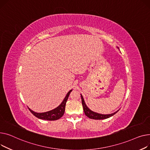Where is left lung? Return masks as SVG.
I'll use <instances>...</instances> for the list:
<instances>
[{
  "label": "left lung",
  "mask_w": 150,
  "mask_h": 150,
  "mask_svg": "<svg viewBox=\"0 0 150 150\" xmlns=\"http://www.w3.org/2000/svg\"><path fill=\"white\" fill-rule=\"evenodd\" d=\"M81 98H82V106H83V111L85 115L90 119H96V120H101V119H108L111 116H112L114 114H115L119 110H117V111L114 112L113 113L111 114H100V113H98L92 110H91L88 107L86 106V105L84 99L83 98L82 95L81 94Z\"/></svg>",
  "instance_id": "8db88e82"
}]
</instances>
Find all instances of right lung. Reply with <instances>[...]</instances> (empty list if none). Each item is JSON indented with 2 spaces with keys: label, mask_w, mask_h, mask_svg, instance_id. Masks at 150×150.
Masks as SVG:
<instances>
[{
  "label": "right lung",
  "mask_w": 150,
  "mask_h": 150,
  "mask_svg": "<svg viewBox=\"0 0 150 150\" xmlns=\"http://www.w3.org/2000/svg\"><path fill=\"white\" fill-rule=\"evenodd\" d=\"M72 90H71L68 92L63 101L62 102V103L57 108L53 110H50L47 112H37L31 110L30 108H28V109L30 110V111L34 116H35L39 119H43V120H56L59 119L64 115L65 110V105H66L67 101L68 100L70 93L72 91Z\"/></svg>",
  "instance_id": "add662e5"
}]
</instances>
